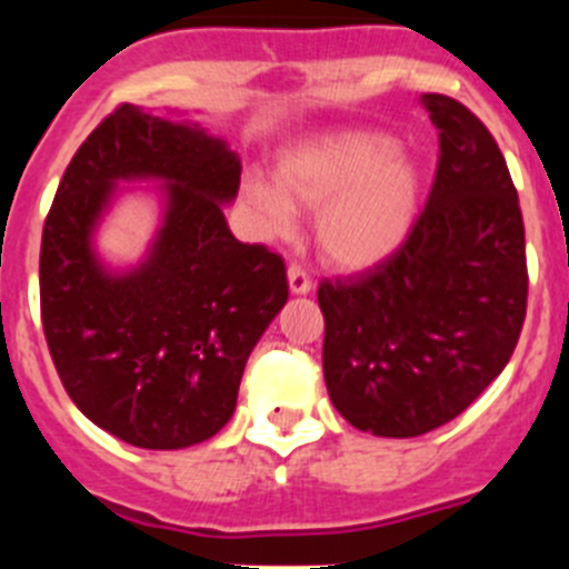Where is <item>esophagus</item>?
Masks as SVG:
<instances>
[{
	"label": "esophagus",
	"mask_w": 569,
	"mask_h": 569,
	"mask_svg": "<svg viewBox=\"0 0 569 569\" xmlns=\"http://www.w3.org/2000/svg\"><path fill=\"white\" fill-rule=\"evenodd\" d=\"M288 288L293 296H308L310 290H313V281H310V276L305 273L301 268H296V264H290L288 268Z\"/></svg>",
	"instance_id": "obj_1"
}]
</instances>
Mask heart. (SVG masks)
I'll use <instances>...</instances> for the list:
<instances>
[{"instance_id":"obj_1","label":"heart","mask_w":569,"mask_h":569,"mask_svg":"<svg viewBox=\"0 0 569 569\" xmlns=\"http://www.w3.org/2000/svg\"><path fill=\"white\" fill-rule=\"evenodd\" d=\"M241 199L270 236H288L293 210H319L316 241L330 264L367 270L390 259L419 219L421 170L381 130H339L288 150L273 182L248 176Z\"/></svg>"}]
</instances>
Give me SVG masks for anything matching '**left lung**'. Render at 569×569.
<instances>
[{
	"instance_id": "1",
	"label": "left lung",
	"mask_w": 569,
	"mask_h": 569,
	"mask_svg": "<svg viewBox=\"0 0 569 569\" xmlns=\"http://www.w3.org/2000/svg\"><path fill=\"white\" fill-rule=\"evenodd\" d=\"M421 104L441 156L419 222L373 270L319 288L330 401L385 439L465 413L510 361L527 313L525 222L499 144L456 99Z\"/></svg>"
}]
</instances>
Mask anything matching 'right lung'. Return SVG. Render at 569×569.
<instances>
[{
	"label": "right lung",
	"instance_id": "obj_1",
	"mask_svg": "<svg viewBox=\"0 0 569 569\" xmlns=\"http://www.w3.org/2000/svg\"><path fill=\"white\" fill-rule=\"evenodd\" d=\"M239 176L222 136L122 104L59 182L39 256L44 339L73 405L128 445L182 450L219 433L250 350L288 301L281 256L228 228ZM139 181L157 184L160 224L142 260L113 269L96 233Z\"/></svg>",
	"mask_w": 569,
	"mask_h": 569
}]
</instances>
